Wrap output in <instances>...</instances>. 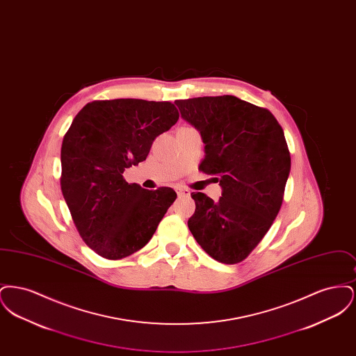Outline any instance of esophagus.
Returning a JSON list of instances; mask_svg holds the SVG:
<instances>
[{
    "mask_svg": "<svg viewBox=\"0 0 356 356\" xmlns=\"http://www.w3.org/2000/svg\"><path fill=\"white\" fill-rule=\"evenodd\" d=\"M177 195L179 197H188L191 195V191L186 188H177Z\"/></svg>",
    "mask_w": 356,
    "mask_h": 356,
    "instance_id": "1",
    "label": "esophagus"
}]
</instances>
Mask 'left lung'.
<instances>
[{
    "mask_svg": "<svg viewBox=\"0 0 356 356\" xmlns=\"http://www.w3.org/2000/svg\"><path fill=\"white\" fill-rule=\"evenodd\" d=\"M204 144L200 170L215 175L219 202L193 192L188 227L204 251L224 264L244 260L267 234L291 170L284 132L270 111L235 96L177 100Z\"/></svg>",
    "mask_w": 356,
    "mask_h": 356,
    "instance_id": "8db88e82",
    "label": "left lung"
}]
</instances>
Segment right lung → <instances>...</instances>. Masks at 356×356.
I'll return each instance as SVG.
<instances>
[{"label":"right lung","instance_id":"1","mask_svg":"<svg viewBox=\"0 0 356 356\" xmlns=\"http://www.w3.org/2000/svg\"><path fill=\"white\" fill-rule=\"evenodd\" d=\"M179 120L168 102L118 99L86 104L61 147V191L85 244L118 260L141 250L176 192L128 184L122 173L144 161L153 140Z\"/></svg>","mask_w":356,"mask_h":356}]
</instances>
